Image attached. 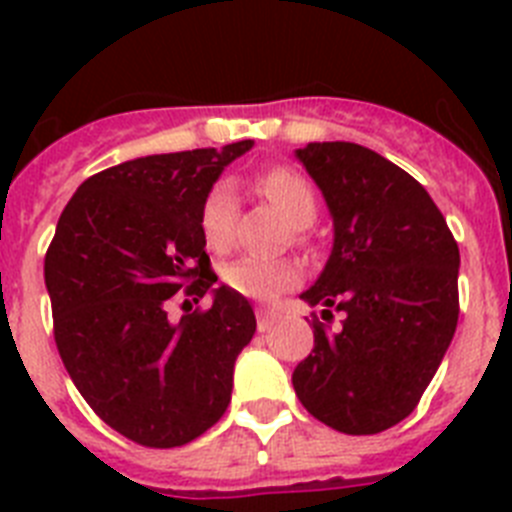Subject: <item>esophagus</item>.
<instances>
[{
  "label": "esophagus",
  "mask_w": 512,
  "mask_h": 512,
  "mask_svg": "<svg viewBox=\"0 0 512 512\" xmlns=\"http://www.w3.org/2000/svg\"><path fill=\"white\" fill-rule=\"evenodd\" d=\"M274 320H277V312L274 310H266V307H259V310H256V325H259L261 333L269 330L271 325H274Z\"/></svg>",
  "instance_id": "34e87169"
}]
</instances>
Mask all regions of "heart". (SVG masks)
Masks as SVG:
<instances>
[{"label":"heart","instance_id":"1","mask_svg":"<svg viewBox=\"0 0 512 512\" xmlns=\"http://www.w3.org/2000/svg\"><path fill=\"white\" fill-rule=\"evenodd\" d=\"M256 187L292 228H307L318 215V194L297 169L277 166V169L264 171L256 179ZM235 217H238L235 189L233 184L220 179L207 189L200 205V233L210 251L225 253L233 246ZM300 279L302 269L292 259L269 261L243 256L223 266V282L233 292L251 300H274L287 289L297 287Z\"/></svg>","mask_w":512,"mask_h":512}]
</instances>
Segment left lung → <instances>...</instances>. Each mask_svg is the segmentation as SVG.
Instances as JSON below:
<instances>
[{"label":"left lung","mask_w":512,"mask_h":512,"mask_svg":"<svg viewBox=\"0 0 512 512\" xmlns=\"http://www.w3.org/2000/svg\"><path fill=\"white\" fill-rule=\"evenodd\" d=\"M333 215V251L302 292L343 312L341 328L312 315L310 356L292 384L312 418L372 436L408 418L441 364L459 320V246L441 210L379 153L356 143L297 151Z\"/></svg>","instance_id":"left-lung-1"}]
</instances>
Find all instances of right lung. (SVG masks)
I'll use <instances>...</instances> for the list:
<instances>
[{"label": "right lung", "instance_id": "add662e5", "mask_svg": "<svg viewBox=\"0 0 512 512\" xmlns=\"http://www.w3.org/2000/svg\"><path fill=\"white\" fill-rule=\"evenodd\" d=\"M251 146L161 153L89 176L45 251L66 372L104 423L146 449L184 446L223 418L233 364L256 330L248 300L230 287L213 289L207 311L168 318L176 291L199 301L217 282L200 205Z\"/></svg>", "mask_w": 512, "mask_h": 512}]
</instances>
